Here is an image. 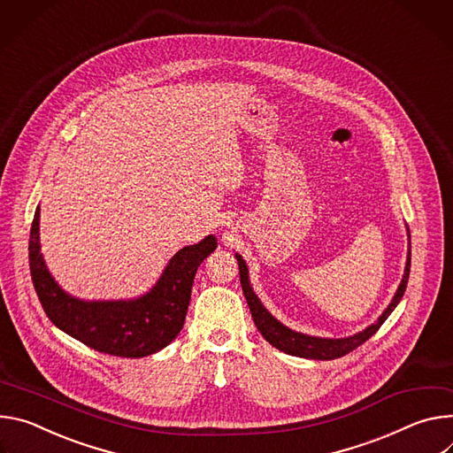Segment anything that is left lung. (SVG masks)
Wrapping results in <instances>:
<instances>
[{
	"instance_id": "8db88e82",
	"label": "left lung",
	"mask_w": 453,
	"mask_h": 453,
	"mask_svg": "<svg viewBox=\"0 0 453 453\" xmlns=\"http://www.w3.org/2000/svg\"><path fill=\"white\" fill-rule=\"evenodd\" d=\"M407 234L411 237L409 226H407ZM235 259H237V265H239L242 293H244V298H246V303H248L250 313H252V319H254L259 333L275 349L282 350V353L291 355V357H300V358H310V360H334V358L345 357L347 353H350V350H355L358 345L367 342L381 327V324L388 319V315L395 310V306L399 304V300L403 298V293H405L407 282H409V275H411V248H409V256H407V265H405L403 279H401V282H399V286H397V289H395V293H394V296L390 300V304L378 317V320L374 324H371L369 327H365L364 331L353 334V336L322 338V336H311V334L293 331L288 326H284L282 322H279L263 306L259 296L252 289V284H250V277H248V266H246L244 259L239 254H235Z\"/></svg>"
}]
</instances>
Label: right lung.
Listing matches in <instances>:
<instances>
[{"label":"right lung","mask_w":453,"mask_h":453,"mask_svg":"<svg viewBox=\"0 0 453 453\" xmlns=\"http://www.w3.org/2000/svg\"><path fill=\"white\" fill-rule=\"evenodd\" d=\"M216 246V235H207L181 248L157 284L136 298L82 300L66 293L46 268L39 242L37 207L30 228L28 261L41 306L61 331L98 353L143 358L167 347L181 331L197 266Z\"/></svg>","instance_id":"add662e5"}]
</instances>
